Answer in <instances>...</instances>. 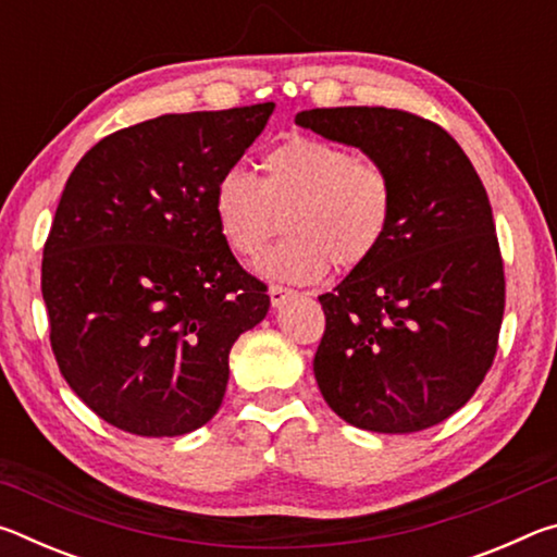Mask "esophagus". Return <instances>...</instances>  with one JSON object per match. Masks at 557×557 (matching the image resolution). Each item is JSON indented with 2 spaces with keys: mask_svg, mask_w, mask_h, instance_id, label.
<instances>
[{
  "mask_svg": "<svg viewBox=\"0 0 557 557\" xmlns=\"http://www.w3.org/2000/svg\"><path fill=\"white\" fill-rule=\"evenodd\" d=\"M295 295H297V292L289 289V287H282V285H272V287H270V301H272V307H282L289 297H295Z\"/></svg>",
  "mask_w": 557,
  "mask_h": 557,
  "instance_id": "1",
  "label": "esophagus"
}]
</instances>
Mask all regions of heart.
<instances>
[{
  "instance_id": "obj_1",
  "label": "heart",
  "mask_w": 557,
  "mask_h": 557,
  "mask_svg": "<svg viewBox=\"0 0 557 557\" xmlns=\"http://www.w3.org/2000/svg\"><path fill=\"white\" fill-rule=\"evenodd\" d=\"M260 178L238 166L213 186V219L223 243L256 258L285 215V240L258 270L270 280L314 282L329 268L356 270L388 235L395 188L381 162L309 135H289L260 159Z\"/></svg>"
}]
</instances>
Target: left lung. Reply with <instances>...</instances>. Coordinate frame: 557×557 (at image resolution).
I'll return each instance as SVG.
<instances>
[{
    "label": "left lung",
    "mask_w": 557,
    "mask_h": 557,
    "mask_svg": "<svg viewBox=\"0 0 557 557\" xmlns=\"http://www.w3.org/2000/svg\"><path fill=\"white\" fill-rule=\"evenodd\" d=\"M295 122L358 147L395 188L379 252L319 297V391L354 428L437 425L482 385L502 332L504 260L482 178L447 129L412 112L317 108Z\"/></svg>",
    "instance_id": "obj_1"
}]
</instances>
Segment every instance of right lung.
Listing matches in <instances>:
<instances>
[{"label":"right lung","instance_id":"1","mask_svg":"<svg viewBox=\"0 0 557 557\" xmlns=\"http://www.w3.org/2000/svg\"><path fill=\"white\" fill-rule=\"evenodd\" d=\"M272 110L139 122L100 139L65 182L41 262L51 348L112 428L176 437L221 408L231 348L270 297L219 235L213 186Z\"/></svg>","mask_w":557,"mask_h":557}]
</instances>
